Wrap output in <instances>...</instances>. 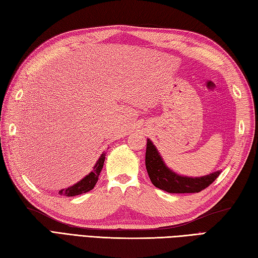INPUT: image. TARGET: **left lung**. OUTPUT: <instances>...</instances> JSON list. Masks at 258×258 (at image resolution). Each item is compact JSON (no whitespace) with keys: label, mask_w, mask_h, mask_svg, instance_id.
<instances>
[{"label":"left lung","mask_w":258,"mask_h":258,"mask_svg":"<svg viewBox=\"0 0 258 258\" xmlns=\"http://www.w3.org/2000/svg\"><path fill=\"white\" fill-rule=\"evenodd\" d=\"M145 165L152 184L167 193H199L215 180L221 171H216L205 176L188 177L175 173L163 161L153 142L147 139Z\"/></svg>","instance_id":"1"}]
</instances>
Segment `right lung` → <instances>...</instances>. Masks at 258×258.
I'll list each match as a JSON object with an SVG mask.
<instances>
[{
    "instance_id": "right-lung-1",
    "label": "right lung",
    "mask_w": 258,
    "mask_h": 258,
    "mask_svg": "<svg viewBox=\"0 0 258 258\" xmlns=\"http://www.w3.org/2000/svg\"><path fill=\"white\" fill-rule=\"evenodd\" d=\"M105 155H106L105 153H102V155L95 163V165L93 167L91 173H89L86 176H84L81 180H79L78 183L70 186V187L62 188L58 191V194L64 195V196H76L83 193H87V191H90L91 189L94 188V186L98 179V176H100V173L103 168L104 161H105Z\"/></svg>"
}]
</instances>
